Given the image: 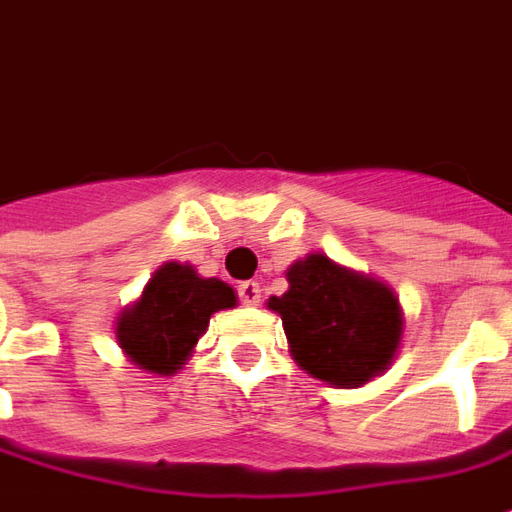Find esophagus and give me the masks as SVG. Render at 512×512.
I'll list each match as a JSON object with an SVG mask.
<instances>
[{"label":"esophagus","mask_w":512,"mask_h":512,"mask_svg":"<svg viewBox=\"0 0 512 512\" xmlns=\"http://www.w3.org/2000/svg\"><path fill=\"white\" fill-rule=\"evenodd\" d=\"M238 296H241V301H244L246 307H257V304H260V282H255V279L241 282V285H238Z\"/></svg>","instance_id":"obj_1"}]
</instances>
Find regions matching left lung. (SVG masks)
<instances>
[{
    "mask_svg": "<svg viewBox=\"0 0 512 512\" xmlns=\"http://www.w3.org/2000/svg\"><path fill=\"white\" fill-rule=\"evenodd\" d=\"M285 279L288 290L266 304L282 318L288 351L304 373L356 389L392 365L406 318L386 282L323 252L299 257Z\"/></svg>",
    "mask_w": 512,
    "mask_h": 512,
    "instance_id": "1",
    "label": "left lung"
}]
</instances>
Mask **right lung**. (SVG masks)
Segmentation results:
<instances>
[{
    "mask_svg": "<svg viewBox=\"0 0 512 512\" xmlns=\"http://www.w3.org/2000/svg\"><path fill=\"white\" fill-rule=\"evenodd\" d=\"M238 304L235 290L194 266L167 260L115 321V337L128 362L153 376H175L189 362L219 310Z\"/></svg>",
    "mask_w": 512,
    "mask_h": 512,
    "instance_id": "1",
    "label": "right lung"
}]
</instances>
